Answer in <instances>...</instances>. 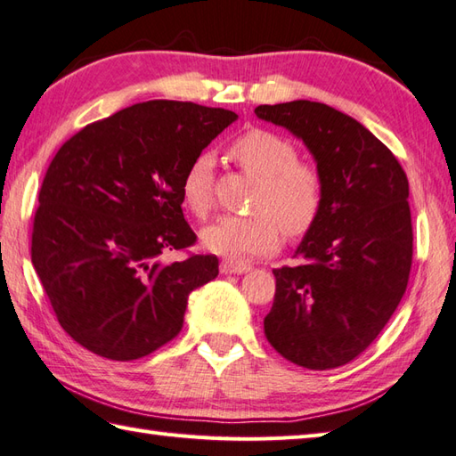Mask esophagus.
<instances>
[{
	"label": "esophagus",
	"mask_w": 456,
	"mask_h": 456,
	"mask_svg": "<svg viewBox=\"0 0 456 456\" xmlns=\"http://www.w3.org/2000/svg\"><path fill=\"white\" fill-rule=\"evenodd\" d=\"M221 273L223 274H245L250 270L248 265L245 263H233V260H223V263L219 265Z\"/></svg>",
	"instance_id": "esophagus-1"
}]
</instances>
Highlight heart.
Listing matches in <instances>:
<instances>
[{"instance_id":"b5f03b06","label":"heart","mask_w":456,"mask_h":456,"mask_svg":"<svg viewBox=\"0 0 456 456\" xmlns=\"http://www.w3.org/2000/svg\"><path fill=\"white\" fill-rule=\"evenodd\" d=\"M229 157L258 180L250 200L255 216H225L201 231L208 250L227 258L268 255L278 247L280 229L289 239L304 237L323 208V176L315 164L297 160L294 142L270 129L253 127L233 141ZM182 201L196 217L216 203V160L201 152L182 174Z\"/></svg>"}]
</instances>
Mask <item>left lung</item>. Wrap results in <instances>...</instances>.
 <instances>
[{
  "instance_id": "1",
  "label": "left lung",
  "mask_w": 456,
  "mask_h": 456,
  "mask_svg": "<svg viewBox=\"0 0 456 456\" xmlns=\"http://www.w3.org/2000/svg\"><path fill=\"white\" fill-rule=\"evenodd\" d=\"M255 113L305 142L325 186L322 213L296 250L302 263L273 270L265 335L297 366H343L372 345L408 288V176L382 141L325 103L296 100Z\"/></svg>"
}]
</instances>
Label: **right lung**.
Wrapping results in <instances>:
<instances>
[{"mask_svg":"<svg viewBox=\"0 0 456 456\" xmlns=\"http://www.w3.org/2000/svg\"><path fill=\"white\" fill-rule=\"evenodd\" d=\"M235 119L229 110L152 100L86 125L58 149L38 191L31 260L76 343L125 362L182 331L188 296L219 274V260L160 256L196 245L182 174Z\"/></svg>","mask_w":456,"mask_h":456,"instance_id":"add662e5","label":"right lung"}]
</instances>
